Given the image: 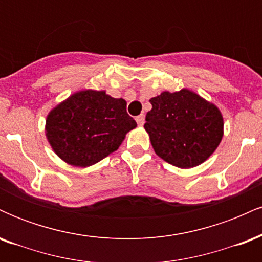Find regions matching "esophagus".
Listing matches in <instances>:
<instances>
[{"instance_id":"1","label":"esophagus","mask_w":262,"mask_h":262,"mask_svg":"<svg viewBox=\"0 0 262 262\" xmlns=\"http://www.w3.org/2000/svg\"><path fill=\"white\" fill-rule=\"evenodd\" d=\"M135 121H137V123H138V125H144V123H145V118H144V116L143 114H140V116H138L137 118H135Z\"/></svg>"}]
</instances>
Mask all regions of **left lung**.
<instances>
[{"label":"left lung","instance_id":"1","mask_svg":"<svg viewBox=\"0 0 262 262\" xmlns=\"http://www.w3.org/2000/svg\"><path fill=\"white\" fill-rule=\"evenodd\" d=\"M144 128L156 155L180 169L198 166L223 138V116L217 106L182 89L164 91L150 100Z\"/></svg>","mask_w":262,"mask_h":262}]
</instances>
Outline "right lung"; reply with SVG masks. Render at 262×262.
Here are the masks:
<instances>
[{"label": "right lung", "instance_id": "right-lung-1", "mask_svg": "<svg viewBox=\"0 0 262 262\" xmlns=\"http://www.w3.org/2000/svg\"><path fill=\"white\" fill-rule=\"evenodd\" d=\"M137 127L127 102L106 91L75 92L50 111L45 134L54 152L66 164L87 167L116 151Z\"/></svg>", "mask_w": 262, "mask_h": 262}]
</instances>
